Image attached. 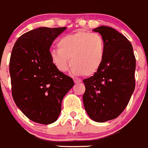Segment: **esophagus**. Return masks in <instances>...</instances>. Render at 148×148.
Wrapping results in <instances>:
<instances>
[{
    "instance_id": "1",
    "label": "esophagus",
    "mask_w": 148,
    "mask_h": 148,
    "mask_svg": "<svg viewBox=\"0 0 148 148\" xmlns=\"http://www.w3.org/2000/svg\"><path fill=\"white\" fill-rule=\"evenodd\" d=\"M74 83H79V82H81L80 79H74Z\"/></svg>"
}]
</instances>
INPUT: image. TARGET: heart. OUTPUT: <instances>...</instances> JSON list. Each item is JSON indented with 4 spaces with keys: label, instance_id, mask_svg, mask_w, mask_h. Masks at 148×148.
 Returning a JSON list of instances; mask_svg holds the SVG:
<instances>
[{
    "label": "heart",
    "instance_id": "b5f03b06",
    "mask_svg": "<svg viewBox=\"0 0 148 148\" xmlns=\"http://www.w3.org/2000/svg\"><path fill=\"white\" fill-rule=\"evenodd\" d=\"M57 45L58 49H52L49 57L60 72H66L70 63L74 74L90 76L97 72L103 63L105 42L97 33L79 31L65 36L58 40Z\"/></svg>",
    "mask_w": 148,
    "mask_h": 148
}]
</instances>
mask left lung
<instances>
[{
	"instance_id": "1",
	"label": "left lung",
	"mask_w": 148,
	"mask_h": 148,
	"mask_svg": "<svg viewBox=\"0 0 148 148\" xmlns=\"http://www.w3.org/2000/svg\"><path fill=\"white\" fill-rule=\"evenodd\" d=\"M105 42L103 63L97 72L85 79L84 107L93 121L115 119L123 112L135 88L136 58L128 38L107 26L93 29Z\"/></svg>"
}]
</instances>
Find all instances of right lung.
<instances>
[{
    "instance_id": "1",
    "label": "right lung",
    "mask_w": 148,
    "mask_h": 148,
    "mask_svg": "<svg viewBox=\"0 0 148 148\" xmlns=\"http://www.w3.org/2000/svg\"><path fill=\"white\" fill-rule=\"evenodd\" d=\"M66 27H38L23 34L12 49L9 62L12 97L32 121L50 124L57 121L65 95L74 81L54 66L49 49Z\"/></svg>"
}]
</instances>
